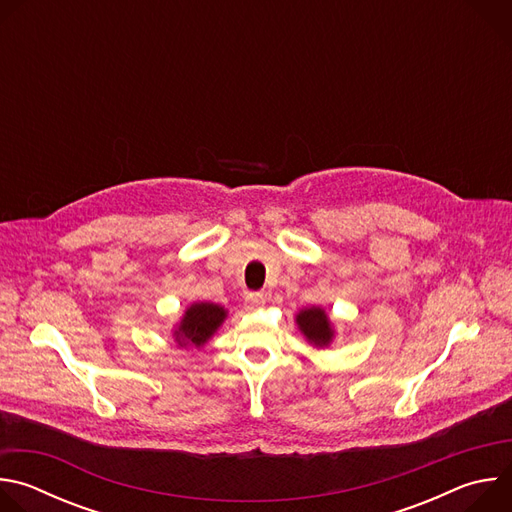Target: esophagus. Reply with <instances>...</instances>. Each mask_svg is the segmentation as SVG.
Returning a JSON list of instances; mask_svg holds the SVG:
<instances>
[{
    "mask_svg": "<svg viewBox=\"0 0 512 512\" xmlns=\"http://www.w3.org/2000/svg\"><path fill=\"white\" fill-rule=\"evenodd\" d=\"M245 304L249 308H261V306H265V296L261 294V291H249V294L245 296Z\"/></svg>",
    "mask_w": 512,
    "mask_h": 512,
    "instance_id": "esophagus-1",
    "label": "esophagus"
}]
</instances>
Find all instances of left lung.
<instances>
[{
	"instance_id": "obj_1",
	"label": "left lung",
	"mask_w": 512,
	"mask_h": 512,
	"mask_svg": "<svg viewBox=\"0 0 512 512\" xmlns=\"http://www.w3.org/2000/svg\"><path fill=\"white\" fill-rule=\"evenodd\" d=\"M298 324H300V330L308 336V340L314 342L316 346H326L332 340V328L328 324L324 310L320 308H310L300 312Z\"/></svg>"
}]
</instances>
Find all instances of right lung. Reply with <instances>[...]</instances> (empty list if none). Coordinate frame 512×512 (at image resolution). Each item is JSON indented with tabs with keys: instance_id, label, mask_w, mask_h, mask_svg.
<instances>
[{
	"instance_id": "1",
	"label": "right lung",
	"mask_w": 512,
	"mask_h": 512,
	"mask_svg": "<svg viewBox=\"0 0 512 512\" xmlns=\"http://www.w3.org/2000/svg\"><path fill=\"white\" fill-rule=\"evenodd\" d=\"M225 310L216 304H194L188 308L184 320L180 322V328L174 332L180 346L194 344L202 346L214 330L223 324Z\"/></svg>"
}]
</instances>
